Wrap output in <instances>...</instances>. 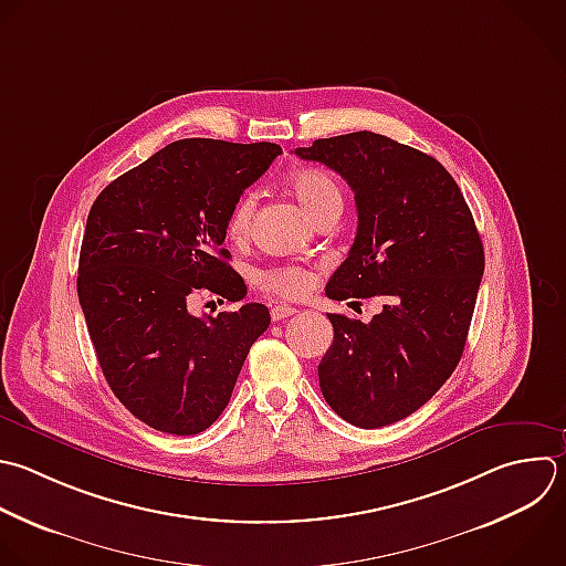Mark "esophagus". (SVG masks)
I'll return each mask as SVG.
<instances>
[{"mask_svg": "<svg viewBox=\"0 0 566 566\" xmlns=\"http://www.w3.org/2000/svg\"><path fill=\"white\" fill-rule=\"evenodd\" d=\"M298 310L296 307H290V305H274L272 310H270V314H272V321H283V318H287V316H294Z\"/></svg>", "mask_w": 566, "mask_h": 566, "instance_id": "34e87169", "label": "esophagus"}]
</instances>
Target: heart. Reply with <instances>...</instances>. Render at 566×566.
Segmentation results:
<instances>
[{
	"instance_id": "b5f03b06",
	"label": "heart",
	"mask_w": 566,
	"mask_h": 566,
	"mask_svg": "<svg viewBox=\"0 0 566 566\" xmlns=\"http://www.w3.org/2000/svg\"><path fill=\"white\" fill-rule=\"evenodd\" d=\"M290 190L292 195L298 199V203L303 206V210L314 219L321 210L332 208V206H340L343 208V192L336 184V179L321 170V168H301L290 177ZM254 195H243L234 208L230 210L228 217V232L232 237H245L250 226H252V217H254ZM256 283L261 285L263 292L279 296V298H298L303 296L310 285H312V276L307 270L298 268V265H279V268H268L263 272L256 274Z\"/></svg>"
}]
</instances>
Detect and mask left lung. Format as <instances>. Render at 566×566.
<instances>
[{
	"label": "left lung",
	"instance_id": "8db88e82",
	"mask_svg": "<svg viewBox=\"0 0 566 566\" xmlns=\"http://www.w3.org/2000/svg\"><path fill=\"white\" fill-rule=\"evenodd\" d=\"M354 190L358 230L325 294L382 303L369 323L327 314L318 365L329 407L360 429L407 418L453 374L471 325L484 250L453 177L429 155L376 133L296 148Z\"/></svg>",
	"mask_w": 566,
	"mask_h": 566
}]
</instances>
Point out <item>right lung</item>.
<instances>
[{
  "label": "right lung",
  "instance_id": "right-lung-1",
  "mask_svg": "<svg viewBox=\"0 0 566 566\" xmlns=\"http://www.w3.org/2000/svg\"><path fill=\"white\" fill-rule=\"evenodd\" d=\"M279 155L268 142L181 139L106 186L91 208L77 276L88 334L113 394L157 431L208 429L270 325L261 303L199 318L188 301L203 290L245 296L221 248L228 217Z\"/></svg>",
  "mask_w": 566,
  "mask_h": 566
}]
</instances>
